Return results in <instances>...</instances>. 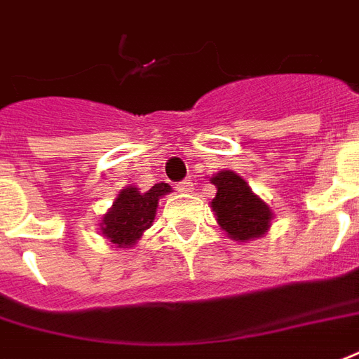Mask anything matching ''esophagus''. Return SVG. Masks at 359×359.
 <instances>
[{
	"label": "esophagus",
	"mask_w": 359,
	"mask_h": 359,
	"mask_svg": "<svg viewBox=\"0 0 359 359\" xmlns=\"http://www.w3.org/2000/svg\"><path fill=\"white\" fill-rule=\"evenodd\" d=\"M176 189H177V193H182V195H187V193H191V191H193V183H191V180H185V182L177 183Z\"/></svg>",
	"instance_id": "34e87169"
}]
</instances>
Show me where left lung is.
Masks as SVG:
<instances>
[{
  "label": "left lung",
  "instance_id": "obj_1",
  "mask_svg": "<svg viewBox=\"0 0 359 359\" xmlns=\"http://www.w3.org/2000/svg\"><path fill=\"white\" fill-rule=\"evenodd\" d=\"M210 183L217 189L212 198L215 219L231 241L252 242L269 233L274 214L244 177L233 170H221L210 177Z\"/></svg>",
  "mask_w": 359,
  "mask_h": 359
}]
</instances>
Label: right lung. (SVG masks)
Here are the masks:
<instances>
[{
	"label": "right lung",
	"instance_id": "add662e5",
	"mask_svg": "<svg viewBox=\"0 0 359 359\" xmlns=\"http://www.w3.org/2000/svg\"><path fill=\"white\" fill-rule=\"evenodd\" d=\"M172 193L168 183H155L149 191L136 185L121 189L113 206L102 215L100 231L111 248H132L153 225L161 196Z\"/></svg>",
	"mask_w": 359,
	"mask_h": 359
}]
</instances>
